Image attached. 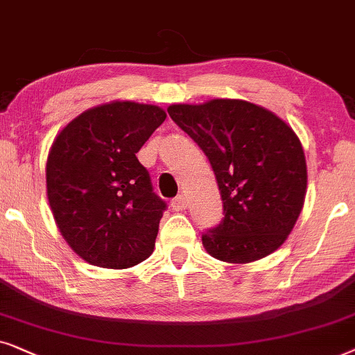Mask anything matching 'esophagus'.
I'll return each instance as SVG.
<instances>
[{
    "label": "esophagus",
    "instance_id": "34e87169",
    "mask_svg": "<svg viewBox=\"0 0 355 355\" xmlns=\"http://www.w3.org/2000/svg\"><path fill=\"white\" fill-rule=\"evenodd\" d=\"M187 206H188L187 198L183 196V195L177 196V198H175V200L172 201V209H173V211H185Z\"/></svg>",
    "mask_w": 355,
    "mask_h": 355
}]
</instances>
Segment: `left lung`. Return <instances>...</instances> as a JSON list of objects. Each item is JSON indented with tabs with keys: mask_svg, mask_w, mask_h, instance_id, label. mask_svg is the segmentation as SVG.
Listing matches in <instances>:
<instances>
[{
	"mask_svg": "<svg viewBox=\"0 0 355 355\" xmlns=\"http://www.w3.org/2000/svg\"><path fill=\"white\" fill-rule=\"evenodd\" d=\"M168 115L202 149L214 170L224 219L202 247L225 263L276 252L299 219L306 162L299 136L268 108L240 98L173 103Z\"/></svg>",
	"mask_w": 355,
	"mask_h": 355,
	"instance_id": "8db88e82",
	"label": "left lung"
}]
</instances>
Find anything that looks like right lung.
<instances>
[{
    "instance_id": "add662e5",
    "label": "right lung",
    "mask_w": 355,
    "mask_h": 355,
    "mask_svg": "<svg viewBox=\"0 0 355 355\" xmlns=\"http://www.w3.org/2000/svg\"><path fill=\"white\" fill-rule=\"evenodd\" d=\"M167 113L112 101L73 118L51 143L46 198L71 250L98 268L126 269L154 252L165 202L136 153Z\"/></svg>"
}]
</instances>
